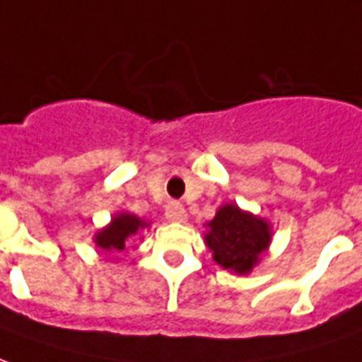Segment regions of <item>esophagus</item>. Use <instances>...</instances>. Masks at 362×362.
I'll use <instances>...</instances> for the list:
<instances>
[{"instance_id": "34e87169", "label": "esophagus", "mask_w": 362, "mask_h": 362, "mask_svg": "<svg viewBox=\"0 0 362 362\" xmlns=\"http://www.w3.org/2000/svg\"><path fill=\"white\" fill-rule=\"evenodd\" d=\"M165 218L173 221V223H185L187 221V212H185V208L179 202H170L165 206Z\"/></svg>"}]
</instances>
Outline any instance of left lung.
Listing matches in <instances>:
<instances>
[{
    "mask_svg": "<svg viewBox=\"0 0 362 362\" xmlns=\"http://www.w3.org/2000/svg\"><path fill=\"white\" fill-rule=\"evenodd\" d=\"M214 260L235 274H249L272 241L270 223L258 216L243 212L235 204H223L208 221L204 235Z\"/></svg>",
    "mask_w": 362,
    "mask_h": 362,
    "instance_id": "1",
    "label": "left lung"
}]
</instances>
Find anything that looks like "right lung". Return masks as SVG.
Instances as JSON below:
<instances>
[{"mask_svg": "<svg viewBox=\"0 0 362 362\" xmlns=\"http://www.w3.org/2000/svg\"><path fill=\"white\" fill-rule=\"evenodd\" d=\"M144 228H148L146 221L136 218L134 214L121 212L113 216L110 226H105L104 229L98 231L94 235V243H96V247H100L105 252H121L125 249L127 241Z\"/></svg>", "mask_w": 362, "mask_h": 362, "instance_id": "right-lung-1", "label": "right lung"}]
</instances>
